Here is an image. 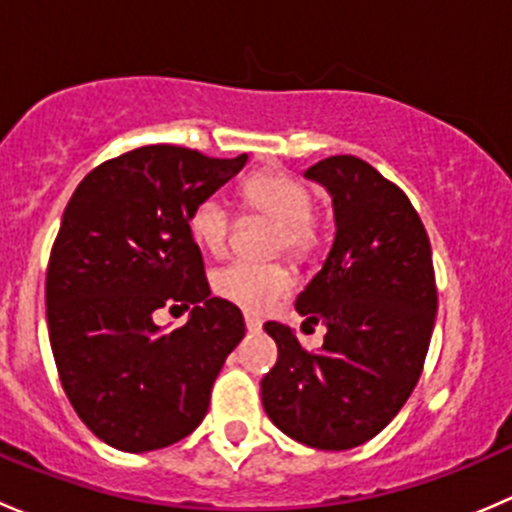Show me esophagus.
Listing matches in <instances>:
<instances>
[{
    "label": "esophagus",
    "instance_id": "obj_1",
    "mask_svg": "<svg viewBox=\"0 0 512 512\" xmlns=\"http://www.w3.org/2000/svg\"><path fill=\"white\" fill-rule=\"evenodd\" d=\"M245 327L250 329V332H260V329H262V319L257 317V314L245 312Z\"/></svg>",
    "mask_w": 512,
    "mask_h": 512
}]
</instances>
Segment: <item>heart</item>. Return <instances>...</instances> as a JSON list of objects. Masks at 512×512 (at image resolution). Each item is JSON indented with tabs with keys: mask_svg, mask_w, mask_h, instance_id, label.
Listing matches in <instances>:
<instances>
[{
	"mask_svg": "<svg viewBox=\"0 0 512 512\" xmlns=\"http://www.w3.org/2000/svg\"><path fill=\"white\" fill-rule=\"evenodd\" d=\"M240 198L245 208L275 220L277 252L287 250L299 260L312 255L317 247V220H314V193L307 183L285 170H257L242 180ZM188 230L203 250L220 255L230 240V208L215 195L198 200L188 215ZM213 287L227 302L240 304L250 312H265L289 292L292 275L282 262L257 265V262L235 260L215 272Z\"/></svg>",
	"mask_w": 512,
	"mask_h": 512,
	"instance_id": "1",
	"label": "heart"
}]
</instances>
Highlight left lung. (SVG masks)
Instances as JSON below:
<instances>
[{"mask_svg": "<svg viewBox=\"0 0 512 512\" xmlns=\"http://www.w3.org/2000/svg\"><path fill=\"white\" fill-rule=\"evenodd\" d=\"M304 178L332 195L337 235L294 307L327 334L307 352L285 324H265L280 356L262 406L294 441L347 451L389 426L421 376L438 309L431 242L404 190L366 160L324 158Z\"/></svg>", "mask_w": 512, "mask_h": 512, "instance_id": "1", "label": "left lung"}]
</instances>
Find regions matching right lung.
I'll return each instance as SVG.
<instances>
[{
    "mask_svg": "<svg viewBox=\"0 0 512 512\" xmlns=\"http://www.w3.org/2000/svg\"><path fill=\"white\" fill-rule=\"evenodd\" d=\"M247 156L143 146L96 165L71 195L46 270V322L61 386L81 421L128 453L165 448L200 426L227 354L245 337L232 302L210 297L188 230L198 200ZM191 309L173 333L156 308Z\"/></svg>",
    "mask_w": 512,
    "mask_h": 512,
    "instance_id": "right-lung-1",
    "label": "right lung"
}]
</instances>
